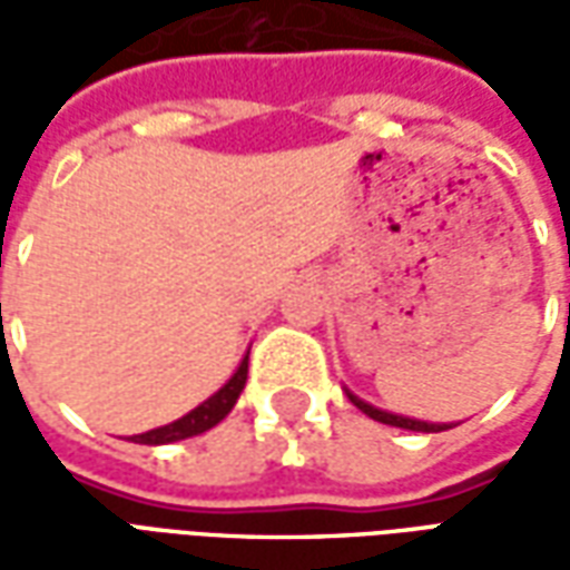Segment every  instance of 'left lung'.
<instances>
[{
  "instance_id": "left-lung-1",
  "label": "left lung",
  "mask_w": 570,
  "mask_h": 570,
  "mask_svg": "<svg viewBox=\"0 0 570 570\" xmlns=\"http://www.w3.org/2000/svg\"><path fill=\"white\" fill-rule=\"evenodd\" d=\"M347 400L354 403V406L363 412V415H370L372 421H382V424H391V428H403V430H419V433H440V430H449L454 424H430V421H419V419H406V415H394V412H384V409L370 406L366 400H360L347 391Z\"/></svg>"
}]
</instances>
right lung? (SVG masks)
<instances>
[{
	"label": "right lung",
	"mask_w": 570,
	"mask_h": 570,
	"mask_svg": "<svg viewBox=\"0 0 570 570\" xmlns=\"http://www.w3.org/2000/svg\"><path fill=\"white\" fill-rule=\"evenodd\" d=\"M247 360H240V366L235 370V375L228 379V382L210 396V400H204L200 406H195L188 415L183 419L170 421V424H164V428H155V430H146L140 436H134V442H140V445H167V442H176V440H188V436H198L204 430L216 428L219 421L235 409L237 396L244 391V384H247Z\"/></svg>",
	"instance_id": "add662e5"
}]
</instances>
